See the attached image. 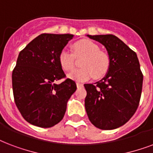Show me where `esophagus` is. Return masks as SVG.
<instances>
[{"label":"esophagus","mask_w":153,"mask_h":153,"mask_svg":"<svg viewBox=\"0 0 153 153\" xmlns=\"http://www.w3.org/2000/svg\"><path fill=\"white\" fill-rule=\"evenodd\" d=\"M76 85H77V87H83V84H82V83H81V82H77Z\"/></svg>","instance_id":"esophagus-1"}]
</instances>
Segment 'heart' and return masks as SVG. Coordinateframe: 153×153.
I'll return each mask as SVG.
<instances>
[{
    "mask_svg": "<svg viewBox=\"0 0 153 153\" xmlns=\"http://www.w3.org/2000/svg\"><path fill=\"white\" fill-rule=\"evenodd\" d=\"M73 53L62 50L58 56V62L65 71H72L75 67L76 58L82 59L80 66L69 74L70 79L78 82L89 80L92 77L100 79L108 74L110 69V57L104 51H100V46L90 40H80L72 45Z\"/></svg>",
    "mask_w": 153,
    "mask_h": 153,
    "instance_id": "1",
    "label": "heart"
}]
</instances>
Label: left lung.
I'll use <instances>...</instances> for the list:
<instances>
[{
	"label": "left lung",
	"mask_w": 153,
	"mask_h": 153,
	"mask_svg": "<svg viewBox=\"0 0 153 153\" xmlns=\"http://www.w3.org/2000/svg\"><path fill=\"white\" fill-rule=\"evenodd\" d=\"M87 36L106 47L111 65L103 79L94 84H84L85 108L93 125L112 130L125 124L137 110L143 74L136 52L115 35Z\"/></svg>",
	"instance_id": "obj_1"
}]
</instances>
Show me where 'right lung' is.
Wrapping results in <instances>:
<instances>
[{
  "mask_svg": "<svg viewBox=\"0 0 153 153\" xmlns=\"http://www.w3.org/2000/svg\"><path fill=\"white\" fill-rule=\"evenodd\" d=\"M72 34L42 33L19 53L12 74L14 102L28 123L40 128H51L63 119L66 103L77 87L66 78L58 56Z\"/></svg>",
  "mask_w": 153,
  "mask_h": 153,
  "instance_id": "1",
  "label": "right lung"
}]
</instances>
